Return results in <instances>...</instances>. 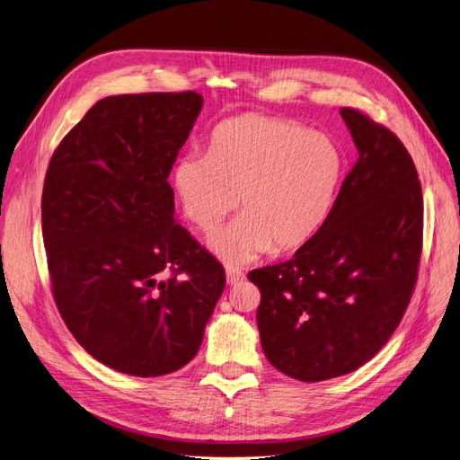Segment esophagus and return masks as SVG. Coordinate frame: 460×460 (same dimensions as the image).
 Instances as JSON below:
<instances>
[{
	"mask_svg": "<svg viewBox=\"0 0 460 460\" xmlns=\"http://www.w3.org/2000/svg\"><path fill=\"white\" fill-rule=\"evenodd\" d=\"M226 279H227V285H238V283H243L244 279H246V276L240 272L238 269H227L226 270Z\"/></svg>",
	"mask_w": 460,
	"mask_h": 460,
	"instance_id": "34e87169",
	"label": "esophagus"
}]
</instances>
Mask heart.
I'll use <instances>...</instances> for the list:
<instances>
[{"mask_svg": "<svg viewBox=\"0 0 460 460\" xmlns=\"http://www.w3.org/2000/svg\"><path fill=\"white\" fill-rule=\"evenodd\" d=\"M345 156L330 136L293 120L240 115L217 125L207 155L186 153L173 167V190L186 220L227 264H248L276 248L291 252L315 236L332 212Z\"/></svg>", "mask_w": 460, "mask_h": 460, "instance_id": "obj_1", "label": "heart"}]
</instances>
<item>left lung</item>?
Returning <instances> with one entry per match:
<instances>
[{"mask_svg": "<svg viewBox=\"0 0 460 460\" xmlns=\"http://www.w3.org/2000/svg\"><path fill=\"white\" fill-rule=\"evenodd\" d=\"M358 149L328 220L291 261L253 270L257 326L270 364L302 382L356 371L399 326L423 236L416 165L388 128L340 110Z\"/></svg>", "mask_w": 460, "mask_h": 460, "instance_id": "1", "label": "left lung"}]
</instances>
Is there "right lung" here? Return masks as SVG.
I'll list each match as a JSON object with an SVG mask.
<instances>
[{
    "label": "right lung",
    "instance_id": "add662e5",
    "mask_svg": "<svg viewBox=\"0 0 460 460\" xmlns=\"http://www.w3.org/2000/svg\"><path fill=\"white\" fill-rule=\"evenodd\" d=\"M199 93L113 94L56 149L42 190L54 298L101 364L162 376L198 354L226 272L175 222L167 177Z\"/></svg>",
    "mask_w": 460,
    "mask_h": 460
}]
</instances>
